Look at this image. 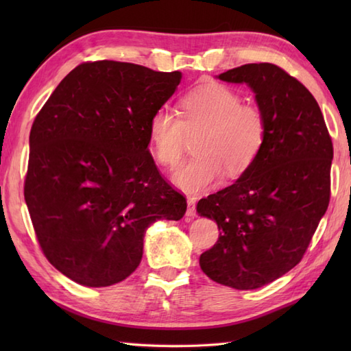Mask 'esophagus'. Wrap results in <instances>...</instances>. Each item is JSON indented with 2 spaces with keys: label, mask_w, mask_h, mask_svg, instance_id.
<instances>
[{
  "label": "esophagus",
  "mask_w": 351,
  "mask_h": 351,
  "mask_svg": "<svg viewBox=\"0 0 351 351\" xmlns=\"http://www.w3.org/2000/svg\"><path fill=\"white\" fill-rule=\"evenodd\" d=\"M187 219H195L196 217V197H189L187 199Z\"/></svg>",
  "instance_id": "1"
}]
</instances>
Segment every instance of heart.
<instances>
[{
	"mask_svg": "<svg viewBox=\"0 0 351 351\" xmlns=\"http://www.w3.org/2000/svg\"><path fill=\"white\" fill-rule=\"evenodd\" d=\"M180 116L160 108L149 121V143L156 162L175 167L184 154L187 138L195 158L181 164L171 182L187 195L214 187L225 171L238 178L247 171L263 152L267 140V119L263 110L241 104V96L223 84H205L182 96Z\"/></svg>",
	"mask_w": 351,
	"mask_h": 351,
	"instance_id": "1",
	"label": "heart"
}]
</instances>
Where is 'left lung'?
Returning <instances> with one entry per match:
<instances>
[{
	"label": "left lung",
	"instance_id": "obj_1",
	"mask_svg": "<svg viewBox=\"0 0 351 351\" xmlns=\"http://www.w3.org/2000/svg\"><path fill=\"white\" fill-rule=\"evenodd\" d=\"M217 78L252 88L267 119V140L232 185L197 202L200 217L220 230L199 264L221 285L256 289L288 273L306 252L329 206L333 146L314 96L276 64H243Z\"/></svg>",
	"mask_w": 351,
	"mask_h": 351
}]
</instances>
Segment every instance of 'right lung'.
Returning <instances> with one entry per match:
<instances>
[{"instance_id": "obj_1", "label": "right lung", "mask_w": 351, "mask_h": 351, "mask_svg": "<svg viewBox=\"0 0 351 351\" xmlns=\"http://www.w3.org/2000/svg\"><path fill=\"white\" fill-rule=\"evenodd\" d=\"M181 72L101 60L56 87L29 131L24 196L49 263L84 287H110L138 267L147 228L181 220L187 200L149 154V121Z\"/></svg>"}]
</instances>
